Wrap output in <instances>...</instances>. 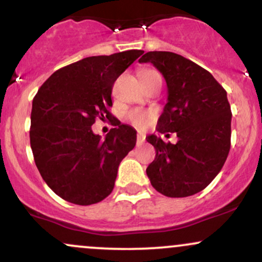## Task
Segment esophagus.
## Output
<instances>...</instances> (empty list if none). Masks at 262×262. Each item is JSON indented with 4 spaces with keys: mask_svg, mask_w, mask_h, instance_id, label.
Masks as SVG:
<instances>
[{
    "mask_svg": "<svg viewBox=\"0 0 262 262\" xmlns=\"http://www.w3.org/2000/svg\"><path fill=\"white\" fill-rule=\"evenodd\" d=\"M145 141V135H144L143 133H139L137 135V144L138 145H141V144Z\"/></svg>",
    "mask_w": 262,
    "mask_h": 262,
    "instance_id": "34e87169",
    "label": "esophagus"
}]
</instances>
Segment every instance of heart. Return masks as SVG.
<instances>
[{
	"label": "heart",
	"instance_id": "obj_1",
	"mask_svg": "<svg viewBox=\"0 0 262 262\" xmlns=\"http://www.w3.org/2000/svg\"><path fill=\"white\" fill-rule=\"evenodd\" d=\"M140 80L144 86H148L149 83L154 82L156 80H161L160 75L154 69H141L139 73ZM154 112L151 111H140V110H133L127 114V119L135 127H145L148 123L154 118Z\"/></svg>",
	"mask_w": 262,
	"mask_h": 262
}]
</instances>
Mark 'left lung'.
<instances>
[{"label": "left lung", "instance_id": "8db88e82", "mask_svg": "<svg viewBox=\"0 0 262 262\" xmlns=\"http://www.w3.org/2000/svg\"><path fill=\"white\" fill-rule=\"evenodd\" d=\"M139 62H151L166 81L167 103L158 132L179 138L171 144L154 134L146 137L156 150L146 175L164 196L198 193L218 175L229 154L231 111L227 91L212 74L179 54L149 52Z\"/></svg>", "mask_w": 262, "mask_h": 262}]
</instances>
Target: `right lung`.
Returning <instances> with one entry per match:
<instances>
[{"label":"right lung","instance_id":"obj_1","mask_svg":"<svg viewBox=\"0 0 262 262\" xmlns=\"http://www.w3.org/2000/svg\"><path fill=\"white\" fill-rule=\"evenodd\" d=\"M127 50L90 56L59 69L33 98L31 148L47 185L79 206L101 202L113 191L118 166L137 143V132L108 111L119 75L143 54ZM115 128L104 140L93 135L96 119Z\"/></svg>","mask_w":262,"mask_h":262}]
</instances>
